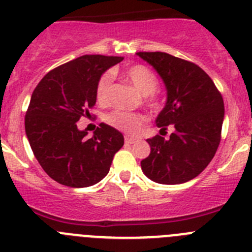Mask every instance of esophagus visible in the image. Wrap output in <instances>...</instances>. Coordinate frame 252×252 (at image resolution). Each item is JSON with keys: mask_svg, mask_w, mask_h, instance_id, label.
Masks as SVG:
<instances>
[{"mask_svg": "<svg viewBox=\"0 0 252 252\" xmlns=\"http://www.w3.org/2000/svg\"><path fill=\"white\" fill-rule=\"evenodd\" d=\"M125 142H126V144H128V145H131V144H135V142H137V139H135V137H130V136H125Z\"/></svg>", "mask_w": 252, "mask_h": 252, "instance_id": "1", "label": "esophagus"}]
</instances>
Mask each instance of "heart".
Returning a JSON list of instances; mask_svg holds the SVG:
<instances>
[{"mask_svg":"<svg viewBox=\"0 0 252 252\" xmlns=\"http://www.w3.org/2000/svg\"><path fill=\"white\" fill-rule=\"evenodd\" d=\"M125 77L136 88L137 92L142 95H148V103L151 107H158V99L154 94V91L158 87L157 75L151 72L150 69L144 65H133L128 68L125 73ZM111 84H112V73H104L99 78L97 87H95V98L102 106L110 102ZM106 122L113 127L119 128L126 133H137L144 124L146 122V117L141 113L127 112V111L116 110L106 116Z\"/></svg>","mask_w":252,"mask_h":252,"instance_id":"obj_1","label":"heart"}]
</instances>
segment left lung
Wrapping results in <instances>:
<instances>
[{
  "mask_svg": "<svg viewBox=\"0 0 252 252\" xmlns=\"http://www.w3.org/2000/svg\"><path fill=\"white\" fill-rule=\"evenodd\" d=\"M136 55L150 64L165 84V106L155 124L161 130L174 128L169 139L157 135L146 140L151 151L141 161V169L155 183H186L207 168L220 145L224 117L222 95L194 63L161 51Z\"/></svg>",
  "mask_w": 252,
  "mask_h": 252,
  "instance_id": "left-lung-1",
  "label": "left lung"
}]
</instances>
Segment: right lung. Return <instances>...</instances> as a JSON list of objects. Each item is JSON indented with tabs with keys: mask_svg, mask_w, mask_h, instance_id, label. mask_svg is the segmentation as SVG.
Listing matches in <instances>:
<instances>
[{
	"mask_svg": "<svg viewBox=\"0 0 252 252\" xmlns=\"http://www.w3.org/2000/svg\"><path fill=\"white\" fill-rule=\"evenodd\" d=\"M122 57L83 55L53 69L31 94L25 131L31 150L46 174L58 183L84 188L101 182L124 146V135L101 124L91 139L78 130L95 104V87Z\"/></svg>",
	"mask_w": 252,
	"mask_h": 252,
	"instance_id": "1",
	"label": "right lung"
}]
</instances>
